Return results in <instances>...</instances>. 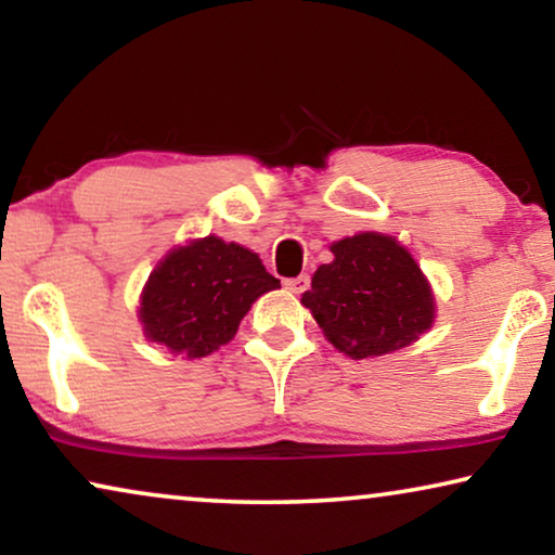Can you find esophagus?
Wrapping results in <instances>:
<instances>
[{"label": "esophagus", "instance_id": "1", "mask_svg": "<svg viewBox=\"0 0 555 555\" xmlns=\"http://www.w3.org/2000/svg\"><path fill=\"white\" fill-rule=\"evenodd\" d=\"M308 285H310V275H306V272H302V275H298V278H287L285 280V287H287V291H293V293L308 291Z\"/></svg>", "mask_w": 555, "mask_h": 555}]
</instances>
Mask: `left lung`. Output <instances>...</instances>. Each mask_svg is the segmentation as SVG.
I'll list each match as a JSON object with an SVG mask.
<instances>
[{
	"label": "left lung",
	"instance_id": "8db88e82",
	"mask_svg": "<svg viewBox=\"0 0 555 555\" xmlns=\"http://www.w3.org/2000/svg\"><path fill=\"white\" fill-rule=\"evenodd\" d=\"M333 262L315 270L302 306L333 348L369 359L414 344L435 318L427 278L397 240L378 232L331 247Z\"/></svg>",
	"mask_w": 555,
	"mask_h": 555
}]
</instances>
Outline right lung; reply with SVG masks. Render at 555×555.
I'll list each match as a JSON object with an SVG mask.
<instances>
[{
    "label": "right lung",
    "instance_id": "1",
    "mask_svg": "<svg viewBox=\"0 0 555 555\" xmlns=\"http://www.w3.org/2000/svg\"><path fill=\"white\" fill-rule=\"evenodd\" d=\"M280 280L249 249L204 237L171 249L151 272L139 318L151 340L202 359L230 344L249 306Z\"/></svg>",
    "mask_w": 555,
    "mask_h": 555
}]
</instances>
